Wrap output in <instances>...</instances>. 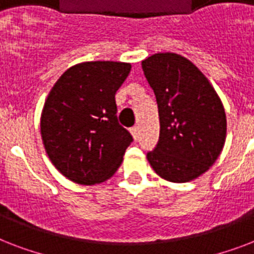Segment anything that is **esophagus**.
I'll return each instance as SVG.
<instances>
[{
	"mask_svg": "<svg viewBox=\"0 0 254 254\" xmlns=\"http://www.w3.org/2000/svg\"><path fill=\"white\" fill-rule=\"evenodd\" d=\"M130 133H131V135H133V138L135 139V141H137V139H138V135H139V131H138V127H133L130 129Z\"/></svg>",
	"mask_w": 254,
	"mask_h": 254,
	"instance_id": "1",
	"label": "esophagus"
}]
</instances>
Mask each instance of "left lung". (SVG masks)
Returning a JSON list of instances; mask_svg holds the SVG:
<instances>
[{"label": "left lung", "instance_id": "1", "mask_svg": "<svg viewBox=\"0 0 254 254\" xmlns=\"http://www.w3.org/2000/svg\"><path fill=\"white\" fill-rule=\"evenodd\" d=\"M142 69L154 91L161 125L147 161L169 182L196 179L224 146L227 117L220 97L200 69L178 54H154L142 61Z\"/></svg>", "mask_w": 254, "mask_h": 254}]
</instances>
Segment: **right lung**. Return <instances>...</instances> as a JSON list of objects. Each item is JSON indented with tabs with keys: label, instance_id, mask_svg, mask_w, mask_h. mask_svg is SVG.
I'll list each match as a JSON object with an SVG mask.
<instances>
[{
	"label": "right lung",
	"instance_id": "obj_1",
	"mask_svg": "<svg viewBox=\"0 0 254 254\" xmlns=\"http://www.w3.org/2000/svg\"><path fill=\"white\" fill-rule=\"evenodd\" d=\"M130 68L123 62H85L67 69L50 91L41 116L42 141L69 181L97 185L123 162L133 137L117 121L115 95Z\"/></svg>",
	"mask_w": 254,
	"mask_h": 254
}]
</instances>
